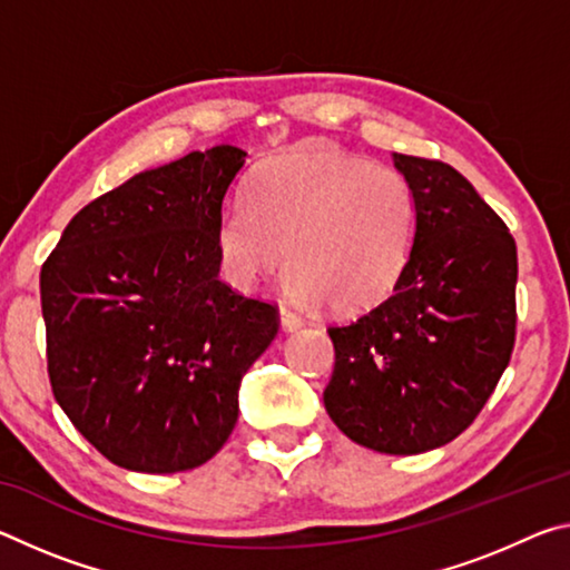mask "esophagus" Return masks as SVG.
<instances>
[{"label": "esophagus", "mask_w": 570, "mask_h": 570, "mask_svg": "<svg viewBox=\"0 0 570 570\" xmlns=\"http://www.w3.org/2000/svg\"><path fill=\"white\" fill-rule=\"evenodd\" d=\"M278 320H282V330L284 332H296V330H302V326H304L302 316L294 314L292 308H286V306L278 308Z\"/></svg>", "instance_id": "1"}]
</instances>
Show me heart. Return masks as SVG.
<instances>
[{"label":"heart","instance_id":"1","mask_svg":"<svg viewBox=\"0 0 570 570\" xmlns=\"http://www.w3.org/2000/svg\"><path fill=\"white\" fill-rule=\"evenodd\" d=\"M417 226V193L400 170L306 140L258 163L246 206L220 210L216 248L238 288L276 272L286 254L288 298L362 314L400 284Z\"/></svg>","mask_w":570,"mask_h":570}]
</instances>
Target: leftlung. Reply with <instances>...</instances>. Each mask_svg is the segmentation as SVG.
Returning a JSON list of instances; mask_svg holds the SVG:
<instances>
[{"mask_svg":"<svg viewBox=\"0 0 570 570\" xmlns=\"http://www.w3.org/2000/svg\"><path fill=\"white\" fill-rule=\"evenodd\" d=\"M420 226L394 294L330 326L332 422L356 445L420 455L478 417L515 342L518 250L508 226L455 168L392 153Z\"/></svg>","mask_w":570,"mask_h":570,"instance_id":"1","label":"left lung"}]
</instances>
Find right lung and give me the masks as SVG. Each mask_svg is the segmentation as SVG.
I'll use <instances>...</instances> for the list:
<instances>
[{"mask_svg": "<svg viewBox=\"0 0 570 570\" xmlns=\"http://www.w3.org/2000/svg\"><path fill=\"white\" fill-rule=\"evenodd\" d=\"M246 150L135 173L85 206L40 274L47 372L77 432L115 465L183 472L224 448L276 308L218 278L216 224Z\"/></svg>", "mask_w": 570, "mask_h": 570, "instance_id": "add662e5", "label": "right lung"}]
</instances>
